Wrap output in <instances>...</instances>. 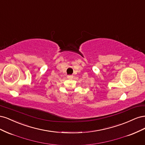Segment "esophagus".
<instances>
[{
    "label": "esophagus",
    "instance_id": "34e87169",
    "mask_svg": "<svg viewBox=\"0 0 145 145\" xmlns=\"http://www.w3.org/2000/svg\"><path fill=\"white\" fill-rule=\"evenodd\" d=\"M67 78H69V79H72V78H73V76H71V75H69L67 76Z\"/></svg>",
    "mask_w": 145,
    "mask_h": 145
}]
</instances>
